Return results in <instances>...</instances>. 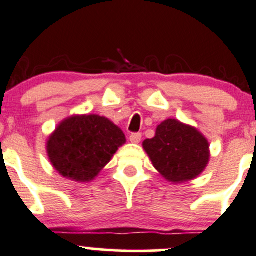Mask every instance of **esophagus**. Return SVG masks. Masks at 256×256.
<instances>
[{"instance_id": "obj_1", "label": "esophagus", "mask_w": 256, "mask_h": 256, "mask_svg": "<svg viewBox=\"0 0 256 256\" xmlns=\"http://www.w3.org/2000/svg\"><path fill=\"white\" fill-rule=\"evenodd\" d=\"M141 138H142V135L140 132H134L130 135V141L132 144H138L141 141Z\"/></svg>"}]
</instances>
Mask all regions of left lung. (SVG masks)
Instances as JSON below:
<instances>
[{"instance_id":"left-lung-1","label":"left lung","mask_w":256,"mask_h":256,"mask_svg":"<svg viewBox=\"0 0 256 256\" xmlns=\"http://www.w3.org/2000/svg\"><path fill=\"white\" fill-rule=\"evenodd\" d=\"M142 144L154 168L171 182L193 180L202 174L209 161L207 138L174 118L160 124L154 138H147Z\"/></svg>"}]
</instances>
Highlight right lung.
<instances>
[{
  "instance_id": "add662e5",
  "label": "right lung",
  "mask_w": 256,
  "mask_h": 256,
  "mask_svg": "<svg viewBox=\"0 0 256 256\" xmlns=\"http://www.w3.org/2000/svg\"><path fill=\"white\" fill-rule=\"evenodd\" d=\"M122 131L99 115L73 116L64 120L49 138L47 152L63 177L89 182L125 144Z\"/></svg>"
}]
</instances>
